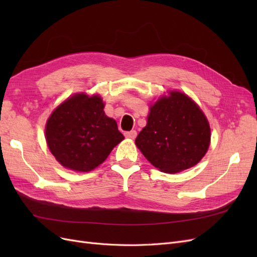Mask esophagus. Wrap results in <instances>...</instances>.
Returning <instances> with one entry per match:
<instances>
[{"instance_id": "1", "label": "esophagus", "mask_w": 257, "mask_h": 257, "mask_svg": "<svg viewBox=\"0 0 257 257\" xmlns=\"http://www.w3.org/2000/svg\"><path fill=\"white\" fill-rule=\"evenodd\" d=\"M124 135H125V137H126V138H131V139H134V138H136V136H137V132H136V131H131V132H125V133H124Z\"/></svg>"}]
</instances>
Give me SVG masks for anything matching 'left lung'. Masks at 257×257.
Returning a JSON list of instances; mask_svg holds the SVG:
<instances>
[{
  "instance_id": "1",
  "label": "left lung",
  "mask_w": 257,
  "mask_h": 257,
  "mask_svg": "<svg viewBox=\"0 0 257 257\" xmlns=\"http://www.w3.org/2000/svg\"><path fill=\"white\" fill-rule=\"evenodd\" d=\"M135 144L154 167L175 174L204 158L210 144V126L189 96L174 91L150 108L147 125Z\"/></svg>"
}]
</instances>
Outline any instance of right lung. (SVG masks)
<instances>
[{
  "label": "right lung",
  "instance_id": "1",
  "mask_svg": "<svg viewBox=\"0 0 257 257\" xmlns=\"http://www.w3.org/2000/svg\"><path fill=\"white\" fill-rule=\"evenodd\" d=\"M124 139L116 122L104 112L98 95L75 94L54 110L46 124V141L66 168L90 172Z\"/></svg>",
  "mask_w": 257,
  "mask_h": 257
}]
</instances>
